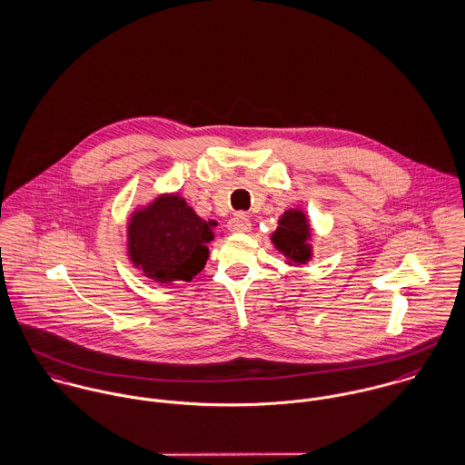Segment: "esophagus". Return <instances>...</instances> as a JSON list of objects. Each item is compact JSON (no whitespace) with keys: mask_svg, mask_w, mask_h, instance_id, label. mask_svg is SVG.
<instances>
[{"mask_svg":"<svg viewBox=\"0 0 465 465\" xmlns=\"http://www.w3.org/2000/svg\"><path fill=\"white\" fill-rule=\"evenodd\" d=\"M229 231L231 232H249L251 231V220L247 218V214L238 213L229 220Z\"/></svg>","mask_w":465,"mask_h":465,"instance_id":"34e87169","label":"esophagus"}]
</instances>
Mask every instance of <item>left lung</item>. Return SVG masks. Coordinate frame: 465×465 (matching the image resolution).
<instances>
[{"label":"left lung","mask_w":465,"mask_h":465,"mask_svg":"<svg viewBox=\"0 0 465 465\" xmlns=\"http://www.w3.org/2000/svg\"><path fill=\"white\" fill-rule=\"evenodd\" d=\"M310 236L312 232L306 214L299 209H290L279 218V227L272 234V242L290 263L304 265L312 258V247L308 243Z\"/></svg>","instance_id":"8db88e82"}]
</instances>
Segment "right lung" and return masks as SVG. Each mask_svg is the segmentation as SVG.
Masks as SVG:
<instances>
[{
    "instance_id": "1",
    "label": "right lung",
    "mask_w": 465,
    "mask_h": 465,
    "mask_svg": "<svg viewBox=\"0 0 465 465\" xmlns=\"http://www.w3.org/2000/svg\"><path fill=\"white\" fill-rule=\"evenodd\" d=\"M214 225L179 195H161L131 216L129 258L157 282L192 281L209 258Z\"/></svg>"
}]
</instances>
